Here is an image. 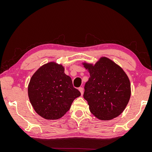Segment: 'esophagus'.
I'll return each mask as SVG.
<instances>
[{"label":"esophagus","instance_id":"esophagus-1","mask_svg":"<svg viewBox=\"0 0 152 152\" xmlns=\"http://www.w3.org/2000/svg\"><path fill=\"white\" fill-rule=\"evenodd\" d=\"M79 91L80 92V93H81V94L82 95L83 94V93H84V89H83V87H80L79 88Z\"/></svg>","mask_w":152,"mask_h":152}]
</instances>
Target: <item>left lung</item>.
Segmentation results:
<instances>
[{"mask_svg":"<svg viewBox=\"0 0 152 152\" xmlns=\"http://www.w3.org/2000/svg\"><path fill=\"white\" fill-rule=\"evenodd\" d=\"M90 73L84 86V98L89 110L100 120L108 121L121 114L131 96V84L122 69L107 58L93 66L84 64Z\"/></svg>","mask_w":152,"mask_h":152,"instance_id":"8db88e82","label":"left lung"}]
</instances>
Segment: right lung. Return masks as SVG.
I'll return each mask as SVG.
<instances>
[{"mask_svg":"<svg viewBox=\"0 0 152 152\" xmlns=\"http://www.w3.org/2000/svg\"><path fill=\"white\" fill-rule=\"evenodd\" d=\"M61 65L49 63L39 68L31 77L28 93L30 103L40 116L48 120L62 117L72 102L80 96Z\"/></svg>","mask_w":152,"mask_h":152,"instance_id":"add662e5","label":"right lung"}]
</instances>
